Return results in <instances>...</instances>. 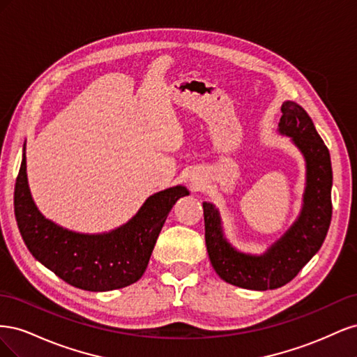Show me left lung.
<instances>
[{"instance_id":"left-lung-1","label":"left lung","mask_w":357,"mask_h":357,"mask_svg":"<svg viewBox=\"0 0 357 357\" xmlns=\"http://www.w3.org/2000/svg\"><path fill=\"white\" fill-rule=\"evenodd\" d=\"M278 132L291 138L305 159L304 204L294 225L262 255L238 252L225 238L219 210L202 202L205 245L214 271L226 283L252 290L282 287L294 280L323 241L332 219V165L329 150L308 113L294 101L282 105Z\"/></svg>"}]
</instances>
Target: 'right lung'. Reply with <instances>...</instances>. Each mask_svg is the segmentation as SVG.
<instances>
[{
  "label": "right lung",
  "instance_id": "add662e5",
  "mask_svg": "<svg viewBox=\"0 0 357 357\" xmlns=\"http://www.w3.org/2000/svg\"><path fill=\"white\" fill-rule=\"evenodd\" d=\"M189 195L174 186L149 197L134 218L104 234H79L53 223L32 201L25 146L15 186V215L31 255L63 282L91 291L122 289L138 282L164 226L178 198Z\"/></svg>",
  "mask_w": 357,
  "mask_h": 357
}]
</instances>
